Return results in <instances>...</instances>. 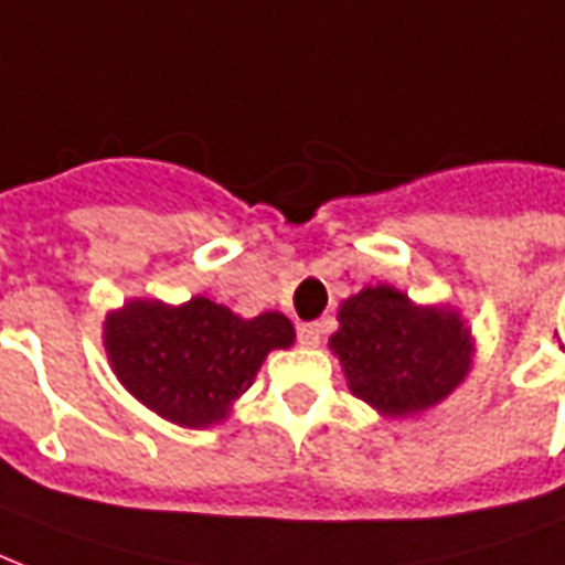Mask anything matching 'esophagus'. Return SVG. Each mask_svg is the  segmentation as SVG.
<instances>
[{"instance_id":"esophagus-1","label":"esophagus","mask_w":565,"mask_h":565,"mask_svg":"<svg viewBox=\"0 0 565 565\" xmlns=\"http://www.w3.org/2000/svg\"><path fill=\"white\" fill-rule=\"evenodd\" d=\"M297 342L303 348H318L321 344V323H300L297 327Z\"/></svg>"}]
</instances>
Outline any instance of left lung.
Segmentation results:
<instances>
[{
	"mask_svg": "<svg viewBox=\"0 0 565 565\" xmlns=\"http://www.w3.org/2000/svg\"><path fill=\"white\" fill-rule=\"evenodd\" d=\"M330 335L348 386L383 415H413L460 386L471 335L454 309L415 306L395 288H362L339 309Z\"/></svg>",
	"mask_w": 565,
	"mask_h": 565,
	"instance_id": "8db88e82",
	"label": "left lung"
}]
</instances>
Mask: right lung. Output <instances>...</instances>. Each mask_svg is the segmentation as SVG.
Segmentation results:
<instances>
[{"instance_id": "1", "label": "right lung", "mask_w": 565, "mask_h": 565, "mask_svg": "<svg viewBox=\"0 0 565 565\" xmlns=\"http://www.w3.org/2000/svg\"><path fill=\"white\" fill-rule=\"evenodd\" d=\"M291 342L295 327L286 315L244 321L209 297L185 306L132 300L105 321V351L120 383L152 413L182 427L226 418L262 360Z\"/></svg>"}]
</instances>
